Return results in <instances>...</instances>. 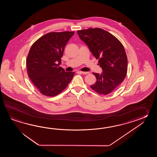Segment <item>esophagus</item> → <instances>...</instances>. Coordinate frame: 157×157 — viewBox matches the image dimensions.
<instances>
[{
    "mask_svg": "<svg viewBox=\"0 0 157 157\" xmlns=\"http://www.w3.org/2000/svg\"><path fill=\"white\" fill-rule=\"evenodd\" d=\"M80 74H83V75H87V74H89V72H83V71H79Z\"/></svg>",
    "mask_w": 157,
    "mask_h": 157,
    "instance_id": "34e87169",
    "label": "esophagus"
}]
</instances>
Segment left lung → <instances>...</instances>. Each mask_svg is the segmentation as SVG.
<instances>
[{
    "label": "left lung",
    "mask_w": 157,
    "mask_h": 157,
    "mask_svg": "<svg viewBox=\"0 0 157 157\" xmlns=\"http://www.w3.org/2000/svg\"><path fill=\"white\" fill-rule=\"evenodd\" d=\"M80 39L86 44L97 59L102 74L93 73L97 82L90 87L97 93L108 95L124 81L127 72V58L120 41L105 30L89 28L78 30Z\"/></svg>",
    "instance_id": "obj_1"
}]
</instances>
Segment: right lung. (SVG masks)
I'll use <instances>...</instances> for the list:
<instances>
[{
  "label": "right lung",
  "mask_w": 157,
  "mask_h": 157,
  "mask_svg": "<svg viewBox=\"0 0 157 157\" xmlns=\"http://www.w3.org/2000/svg\"><path fill=\"white\" fill-rule=\"evenodd\" d=\"M75 32H51L32 45L26 59L27 75L40 93L55 97L71 81L74 72H65L61 63L64 49Z\"/></svg>",
  "instance_id": "1"
}]
</instances>
